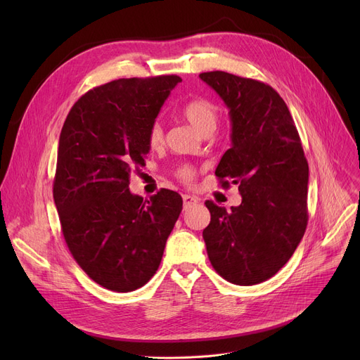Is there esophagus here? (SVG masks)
<instances>
[{
    "label": "esophagus",
    "mask_w": 360,
    "mask_h": 360,
    "mask_svg": "<svg viewBox=\"0 0 360 360\" xmlns=\"http://www.w3.org/2000/svg\"><path fill=\"white\" fill-rule=\"evenodd\" d=\"M182 200H184V209H185V210L190 209V207H193V205H195V204L198 202V198H197V197L186 195V194L182 197Z\"/></svg>",
    "instance_id": "obj_1"
}]
</instances>
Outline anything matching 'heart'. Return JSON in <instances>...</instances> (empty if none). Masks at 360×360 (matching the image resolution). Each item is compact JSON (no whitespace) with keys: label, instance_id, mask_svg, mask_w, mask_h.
Segmentation results:
<instances>
[{"label":"heart","instance_id":"1","mask_svg":"<svg viewBox=\"0 0 360 360\" xmlns=\"http://www.w3.org/2000/svg\"><path fill=\"white\" fill-rule=\"evenodd\" d=\"M182 118L197 129L202 136H210L216 131L220 121L219 106L207 98H194L186 102L181 109ZM148 144L151 147H159L163 143V128L160 122H153L148 129ZM194 169L190 165H184L176 170V176L184 182L190 184L194 179Z\"/></svg>","mask_w":360,"mask_h":360}]
</instances>
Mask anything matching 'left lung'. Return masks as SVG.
Wrapping results in <instances>:
<instances>
[{
    "label": "left lung",
    "instance_id": "obj_1",
    "mask_svg": "<svg viewBox=\"0 0 360 360\" xmlns=\"http://www.w3.org/2000/svg\"><path fill=\"white\" fill-rule=\"evenodd\" d=\"M200 79L217 91L232 122V147L216 176L223 188L236 184L242 195L231 212L205 201L207 254L224 280L258 285L285 266L305 233L308 162L288 105L271 86L224 71Z\"/></svg>",
    "mask_w": 360,
    "mask_h": 360
}]
</instances>
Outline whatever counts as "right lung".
<instances>
[{"label": "right lung", "mask_w": 360, "mask_h": 360, "mask_svg": "<svg viewBox=\"0 0 360 360\" xmlns=\"http://www.w3.org/2000/svg\"><path fill=\"white\" fill-rule=\"evenodd\" d=\"M181 80L178 75L120 79L84 93L63 125L53 201L67 247L105 289L132 292L155 276L182 210L178 193L143 200L128 190L146 165L148 129Z\"/></svg>", "instance_id": "obj_1"}]
</instances>
